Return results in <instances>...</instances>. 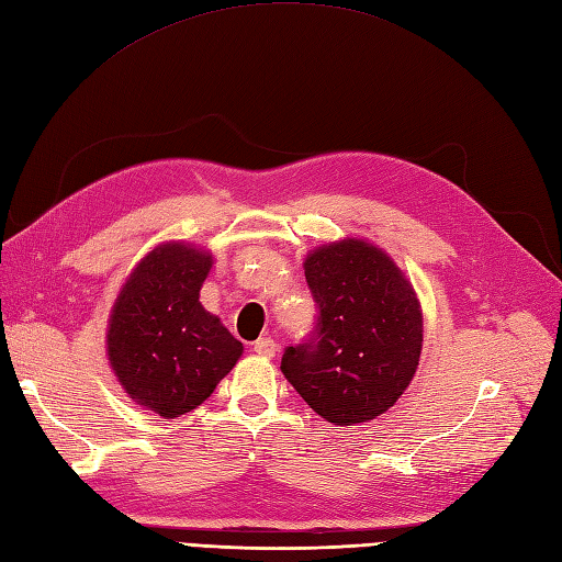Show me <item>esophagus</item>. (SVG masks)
<instances>
[{
    "mask_svg": "<svg viewBox=\"0 0 562 562\" xmlns=\"http://www.w3.org/2000/svg\"><path fill=\"white\" fill-rule=\"evenodd\" d=\"M251 350H255L257 355H261V357H276V352H278V342L273 340V338H259L257 342H255V348H251Z\"/></svg>",
    "mask_w": 562,
    "mask_h": 562,
    "instance_id": "obj_1",
    "label": "esophagus"
}]
</instances>
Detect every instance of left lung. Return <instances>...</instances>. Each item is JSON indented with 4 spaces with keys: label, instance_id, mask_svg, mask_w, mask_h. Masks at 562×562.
Here are the masks:
<instances>
[{
    "label": "left lung",
    "instance_id": "left-lung-1",
    "mask_svg": "<svg viewBox=\"0 0 562 562\" xmlns=\"http://www.w3.org/2000/svg\"><path fill=\"white\" fill-rule=\"evenodd\" d=\"M303 270L319 307L317 331L286 348L280 369L327 423H369L396 404L418 371V294L387 251L364 238L315 247Z\"/></svg>",
    "mask_w": 562,
    "mask_h": 562
}]
</instances>
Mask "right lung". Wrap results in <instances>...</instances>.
Returning <instances> with one entry per match:
<instances>
[{
  "mask_svg": "<svg viewBox=\"0 0 562 562\" xmlns=\"http://www.w3.org/2000/svg\"><path fill=\"white\" fill-rule=\"evenodd\" d=\"M214 257L160 243L125 278L106 324V359L135 404L179 418L201 406L238 364L243 342L201 303Z\"/></svg>",
  "mask_w": 562,
  "mask_h": 562,
  "instance_id": "obj_1",
  "label": "right lung"
}]
</instances>
